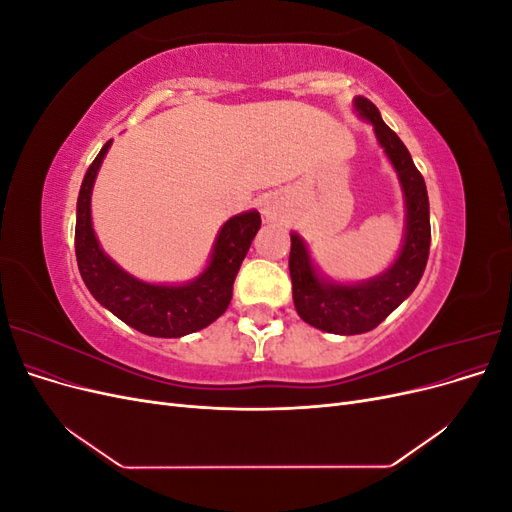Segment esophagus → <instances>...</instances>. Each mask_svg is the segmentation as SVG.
<instances>
[{
    "label": "esophagus",
    "mask_w": 512,
    "mask_h": 512,
    "mask_svg": "<svg viewBox=\"0 0 512 512\" xmlns=\"http://www.w3.org/2000/svg\"><path fill=\"white\" fill-rule=\"evenodd\" d=\"M262 215H265L267 220L280 218V215H282V205H280V200L273 198V196H269V198L265 200V203H262Z\"/></svg>",
    "instance_id": "34e87169"
}]
</instances>
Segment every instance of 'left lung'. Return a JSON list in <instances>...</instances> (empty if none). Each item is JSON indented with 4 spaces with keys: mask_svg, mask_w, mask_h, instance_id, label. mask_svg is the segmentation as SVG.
Wrapping results in <instances>:
<instances>
[{
    "mask_svg": "<svg viewBox=\"0 0 512 512\" xmlns=\"http://www.w3.org/2000/svg\"><path fill=\"white\" fill-rule=\"evenodd\" d=\"M354 111L369 121L386 158L393 164L404 192L406 228L404 243L393 265L365 282L342 284L320 275L305 241L290 232V280L297 314L312 327L335 335H359L376 329L393 309L404 303L421 282L431 243L429 198L425 179L418 173L410 151L401 138L386 126L374 102L356 96Z\"/></svg>",
    "mask_w": 512,
    "mask_h": 512,
    "instance_id": "obj_1",
    "label": "left lung"
}]
</instances>
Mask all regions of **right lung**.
Here are the masks:
<instances>
[{
  "label": "right lung",
  "mask_w": 512,
  "mask_h": 512,
  "mask_svg": "<svg viewBox=\"0 0 512 512\" xmlns=\"http://www.w3.org/2000/svg\"><path fill=\"white\" fill-rule=\"evenodd\" d=\"M111 143L87 168L76 200L74 250L85 286L108 312L151 337H183L209 327L232 299V284L260 228V213L252 209L232 215L215 237L209 265L194 280L185 284L138 280L102 250L91 224V192Z\"/></svg>",
  "instance_id": "add662e5"
}]
</instances>
